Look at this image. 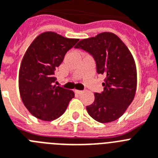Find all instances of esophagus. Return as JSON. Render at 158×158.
<instances>
[{
	"label": "esophagus",
	"instance_id": "1",
	"mask_svg": "<svg viewBox=\"0 0 158 158\" xmlns=\"http://www.w3.org/2000/svg\"><path fill=\"white\" fill-rule=\"evenodd\" d=\"M74 92H75L76 94H81L83 93V91L82 90H77V89H75V90H74Z\"/></svg>",
	"mask_w": 158,
	"mask_h": 158
}]
</instances>
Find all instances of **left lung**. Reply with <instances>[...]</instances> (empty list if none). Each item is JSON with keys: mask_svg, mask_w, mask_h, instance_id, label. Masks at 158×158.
<instances>
[{"mask_svg": "<svg viewBox=\"0 0 158 158\" xmlns=\"http://www.w3.org/2000/svg\"><path fill=\"white\" fill-rule=\"evenodd\" d=\"M76 48L92 56L97 73L106 76L103 91L94 94V101L87 106L88 114L99 123L118 119L133 101L136 90V68L133 56L123 42L110 32L81 40Z\"/></svg>", "mask_w": 158, "mask_h": 158, "instance_id": "8db88e82", "label": "left lung"}]
</instances>
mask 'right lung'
I'll use <instances>...</instances> for the list:
<instances>
[{
	"label": "right lung",
	"instance_id": "add662e5",
	"mask_svg": "<svg viewBox=\"0 0 158 158\" xmlns=\"http://www.w3.org/2000/svg\"><path fill=\"white\" fill-rule=\"evenodd\" d=\"M78 40L48 31L35 38L25 53L19 70V92L25 106L37 118H59L74 98L73 91L54 85V76L65 54Z\"/></svg>",
	"mask_w": 158,
	"mask_h": 158
}]
</instances>
